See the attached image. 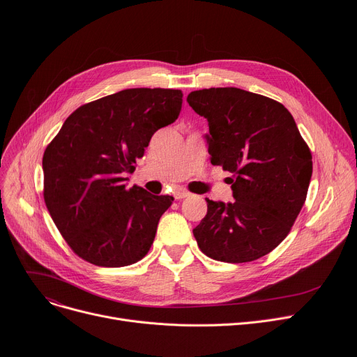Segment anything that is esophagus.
<instances>
[{"label":"esophagus","mask_w":357,"mask_h":357,"mask_svg":"<svg viewBox=\"0 0 357 357\" xmlns=\"http://www.w3.org/2000/svg\"><path fill=\"white\" fill-rule=\"evenodd\" d=\"M174 197H175V199H183V198H186V197H190V192H186V191H176V192L174 194Z\"/></svg>","instance_id":"1"}]
</instances>
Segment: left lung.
I'll return each mask as SVG.
<instances>
[{"label":"left lung","instance_id":"8db88e82","mask_svg":"<svg viewBox=\"0 0 357 357\" xmlns=\"http://www.w3.org/2000/svg\"><path fill=\"white\" fill-rule=\"evenodd\" d=\"M192 109L207 119L211 163L233 176V202L207 199L194 229L202 253L243 264L282 241L307 198L312 156L291 112L275 100L240 88L191 92Z\"/></svg>","mask_w":357,"mask_h":357}]
</instances>
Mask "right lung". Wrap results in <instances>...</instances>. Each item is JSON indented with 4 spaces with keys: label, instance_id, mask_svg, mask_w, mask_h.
I'll list each match as a JSON object with an SVG mask.
<instances>
[{
    "label": "right lung",
    "instance_id": "right-lung-1",
    "mask_svg": "<svg viewBox=\"0 0 357 357\" xmlns=\"http://www.w3.org/2000/svg\"><path fill=\"white\" fill-rule=\"evenodd\" d=\"M181 108L179 89H123L75 109L46 147V207L69 248L89 264L121 268L147 255L174 198L127 188L126 175Z\"/></svg>",
    "mask_w": 357,
    "mask_h": 357
}]
</instances>
